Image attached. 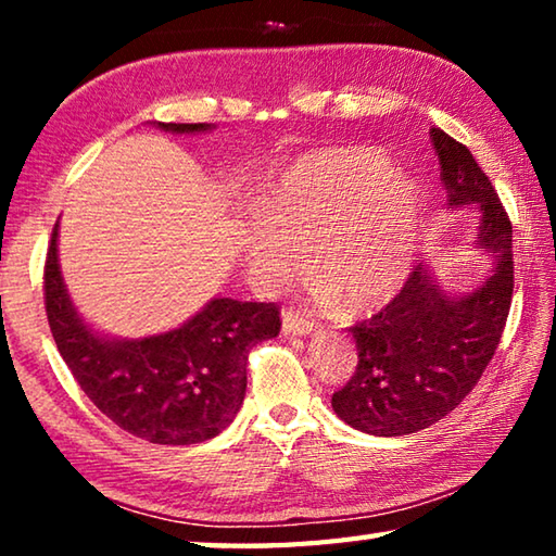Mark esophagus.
<instances>
[{
	"mask_svg": "<svg viewBox=\"0 0 556 556\" xmlns=\"http://www.w3.org/2000/svg\"><path fill=\"white\" fill-rule=\"evenodd\" d=\"M316 331V324L308 321V318L299 316L294 312H285L281 316V333L285 336H308Z\"/></svg>",
	"mask_w": 556,
	"mask_h": 556,
	"instance_id": "1",
	"label": "esophagus"
}]
</instances>
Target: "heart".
Wrapping results in <instances>:
<instances>
[{
    "label": "heart",
    "instance_id": "1",
    "mask_svg": "<svg viewBox=\"0 0 556 556\" xmlns=\"http://www.w3.org/2000/svg\"><path fill=\"white\" fill-rule=\"evenodd\" d=\"M421 191L370 147H333L301 156L260 203V225L242 244L248 275L275 289L304 269L324 279V301L343 299L353 314L397 294L417 250Z\"/></svg>",
    "mask_w": 556,
    "mask_h": 556
}]
</instances>
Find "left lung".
Instances as JSON below:
<instances>
[{"instance_id":"obj_1","label":"left lung","mask_w":556,"mask_h":556,"mask_svg":"<svg viewBox=\"0 0 556 556\" xmlns=\"http://www.w3.org/2000/svg\"><path fill=\"white\" fill-rule=\"evenodd\" d=\"M429 135L448 205H473V244L495 262L491 277L466 294H448L419 262L382 312L351 328L357 368L331 404L345 425L375 437L414 434L456 409L481 380L510 314V218L473 154L444 129L431 127Z\"/></svg>"}]
</instances>
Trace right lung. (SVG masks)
I'll return each instance as SVG.
<instances>
[{"label": "right lung", "instance_id": "1", "mask_svg": "<svg viewBox=\"0 0 556 556\" xmlns=\"http://www.w3.org/2000/svg\"><path fill=\"white\" fill-rule=\"evenodd\" d=\"M172 135L213 127L156 122ZM46 316L65 365L90 402L119 429L149 444L191 446L218 437L240 412L248 355L279 336L277 304L215 296L174 331L110 338L83 321L65 289L55 223L43 269Z\"/></svg>", "mask_w": 556, "mask_h": 556}]
</instances>
